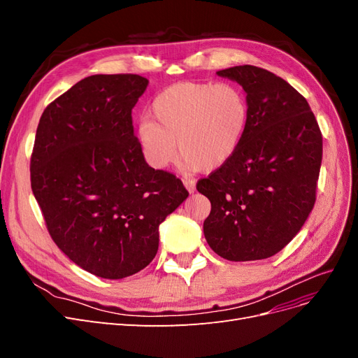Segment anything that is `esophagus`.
<instances>
[{
  "instance_id": "1",
  "label": "esophagus",
  "mask_w": 358,
  "mask_h": 358,
  "mask_svg": "<svg viewBox=\"0 0 358 358\" xmlns=\"http://www.w3.org/2000/svg\"><path fill=\"white\" fill-rule=\"evenodd\" d=\"M183 185H185V188H187L189 192L196 191V180H192V179H183Z\"/></svg>"
}]
</instances>
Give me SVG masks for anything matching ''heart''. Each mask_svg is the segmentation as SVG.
Returning a JSON list of instances; mask_svg holds the SVG:
<instances>
[{"mask_svg": "<svg viewBox=\"0 0 358 358\" xmlns=\"http://www.w3.org/2000/svg\"><path fill=\"white\" fill-rule=\"evenodd\" d=\"M248 96L234 83L180 82L161 91L138 125L146 161L166 169L182 155L187 170L213 171L241 148L249 125Z\"/></svg>", "mask_w": 358, "mask_h": 358, "instance_id": "obj_1", "label": "heart"}]
</instances>
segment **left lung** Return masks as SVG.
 <instances>
[{"label":"left lung","mask_w":358,"mask_h":358,"mask_svg":"<svg viewBox=\"0 0 358 358\" xmlns=\"http://www.w3.org/2000/svg\"><path fill=\"white\" fill-rule=\"evenodd\" d=\"M218 74L242 85L251 117L234 157L197 182L212 204L204 237L230 262L268 258L292 241L315 204L321 129L305 96L272 71L237 66Z\"/></svg>","instance_id":"8db88e82"}]
</instances>
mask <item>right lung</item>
Masks as SVG:
<instances>
[{"mask_svg":"<svg viewBox=\"0 0 358 358\" xmlns=\"http://www.w3.org/2000/svg\"><path fill=\"white\" fill-rule=\"evenodd\" d=\"M138 74H95L43 112L31 154V188L61 251L86 272L122 279L158 251V227L188 197L180 179L145 161L133 107Z\"/></svg>","mask_w":358,"mask_h":358,"instance_id":"1","label":"right lung"}]
</instances>
